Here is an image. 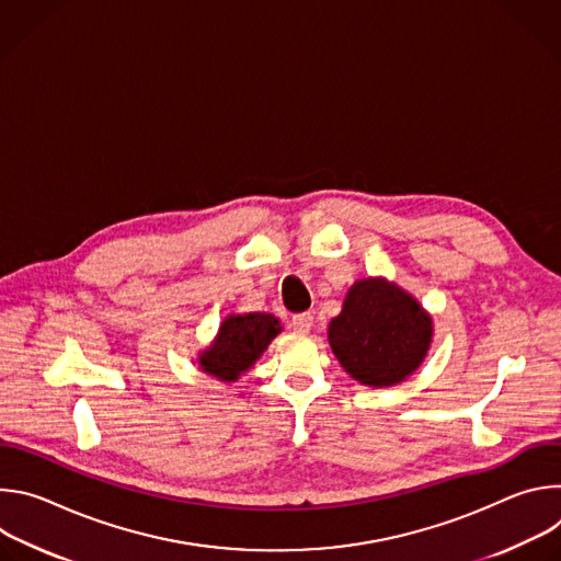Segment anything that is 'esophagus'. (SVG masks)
Instances as JSON below:
<instances>
[{
	"label": "esophagus",
	"instance_id": "esophagus-1",
	"mask_svg": "<svg viewBox=\"0 0 561 561\" xmlns=\"http://www.w3.org/2000/svg\"><path fill=\"white\" fill-rule=\"evenodd\" d=\"M312 324H314V317H312L310 312H299V314H295V317H293V322H290L293 331H295V333H299V335L310 333Z\"/></svg>",
	"mask_w": 561,
	"mask_h": 561
}]
</instances>
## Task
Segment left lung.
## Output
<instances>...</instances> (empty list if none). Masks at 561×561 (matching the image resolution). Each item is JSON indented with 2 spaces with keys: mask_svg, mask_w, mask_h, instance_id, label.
Instances as JSON below:
<instances>
[{
  "mask_svg": "<svg viewBox=\"0 0 561 561\" xmlns=\"http://www.w3.org/2000/svg\"><path fill=\"white\" fill-rule=\"evenodd\" d=\"M433 331L431 312L409 290L386 277H364L331 319L329 344L355 381L388 388L424 364Z\"/></svg>",
  "mask_w": 561,
  "mask_h": 561,
  "instance_id": "left-lung-1",
  "label": "left lung"
}]
</instances>
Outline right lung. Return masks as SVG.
<instances>
[{
  "mask_svg": "<svg viewBox=\"0 0 561 561\" xmlns=\"http://www.w3.org/2000/svg\"><path fill=\"white\" fill-rule=\"evenodd\" d=\"M279 333V319L271 312H232L219 324L210 346L199 351V370L226 383L237 381L255 366Z\"/></svg>",
  "mask_w": 561,
  "mask_h": 561,
  "instance_id": "right-lung-1",
  "label": "right lung"
}]
</instances>
